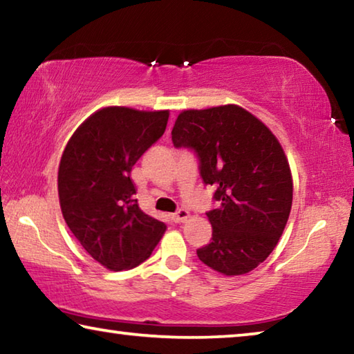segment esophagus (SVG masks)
<instances>
[{
	"instance_id": "1",
	"label": "esophagus",
	"mask_w": 354,
	"mask_h": 354,
	"mask_svg": "<svg viewBox=\"0 0 354 354\" xmlns=\"http://www.w3.org/2000/svg\"><path fill=\"white\" fill-rule=\"evenodd\" d=\"M190 217V212L187 211V209H179V211L178 212H175V214H173V220H175L176 221V223H183V221H185V220H187Z\"/></svg>"
}]
</instances>
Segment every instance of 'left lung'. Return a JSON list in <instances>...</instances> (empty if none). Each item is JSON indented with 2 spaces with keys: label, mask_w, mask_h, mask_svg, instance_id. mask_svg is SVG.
Listing matches in <instances>:
<instances>
[{
  "label": "left lung",
  "mask_w": 354,
  "mask_h": 354,
  "mask_svg": "<svg viewBox=\"0 0 354 354\" xmlns=\"http://www.w3.org/2000/svg\"><path fill=\"white\" fill-rule=\"evenodd\" d=\"M175 147L194 148L203 181L220 206L207 212L212 242L200 261L225 277L247 274L270 256L289 220V160L267 124L237 104L185 109L171 129Z\"/></svg>",
  "instance_id": "obj_1"
}]
</instances>
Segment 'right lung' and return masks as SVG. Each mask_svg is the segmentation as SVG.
I'll return each mask as SVG.
<instances>
[{"label": "right lung", "mask_w": 354, "mask_h": 354, "mask_svg": "<svg viewBox=\"0 0 354 354\" xmlns=\"http://www.w3.org/2000/svg\"><path fill=\"white\" fill-rule=\"evenodd\" d=\"M170 111L107 106L84 120L64 148L57 171L64 220L107 270L147 261L167 230L134 198L133 165L164 134Z\"/></svg>", "instance_id": "right-lung-1"}]
</instances>
